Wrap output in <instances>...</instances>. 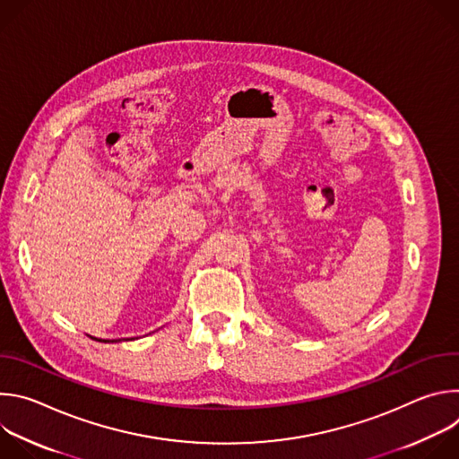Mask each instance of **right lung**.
Returning a JSON list of instances; mask_svg holds the SVG:
<instances>
[{
  "label": "right lung",
  "instance_id": "right-lung-1",
  "mask_svg": "<svg viewBox=\"0 0 459 459\" xmlns=\"http://www.w3.org/2000/svg\"><path fill=\"white\" fill-rule=\"evenodd\" d=\"M92 338V336H91ZM92 340H96V342H103V343H117V342H125V340H98V338H92ZM130 340H134V338H130Z\"/></svg>",
  "mask_w": 459,
  "mask_h": 459
}]
</instances>
